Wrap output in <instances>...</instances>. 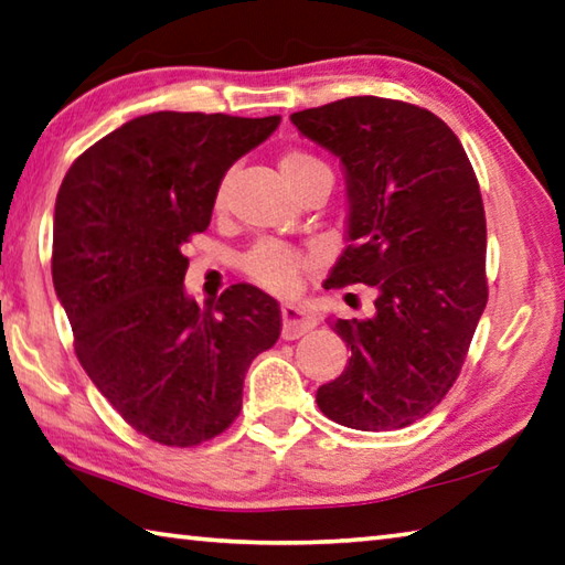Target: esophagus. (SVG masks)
<instances>
[{"label": "esophagus", "instance_id": "esophagus-1", "mask_svg": "<svg viewBox=\"0 0 565 565\" xmlns=\"http://www.w3.org/2000/svg\"><path fill=\"white\" fill-rule=\"evenodd\" d=\"M313 326H316L313 318L303 309H299V306H291V303L281 306V335L286 341H296V338H301L303 333L313 331Z\"/></svg>", "mask_w": 565, "mask_h": 565}]
</instances>
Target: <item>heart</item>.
I'll list each match as a JSON object with an SVG mask.
<instances>
[{
	"instance_id": "obj_1",
	"label": "heart",
	"mask_w": 565,
	"mask_h": 565,
	"mask_svg": "<svg viewBox=\"0 0 565 565\" xmlns=\"http://www.w3.org/2000/svg\"><path fill=\"white\" fill-rule=\"evenodd\" d=\"M279 170L284 180L289 182V188L294 190L301 180L313 175L318 170H328V168L326 162L309 156V152L286 150L279 158ZM224 202H227V192H224V184H220L217 194H214V210L217 212L224 210ZM303 266H306L303 256L291 247H284L279 242L254 244L242 259V271L247 274L256 286H262L264 291L276 294V296H289L296 291Z\"/></svg>"
}]
</instances>
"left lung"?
Listing matches in <instances>:
<instances>
[{"label":"left lung","mask_w":565,"mask_h":565,"mask_svg":"<svg viewBox=\"0 0 565 565\" xmlns=\"http://www.w3.org/2000/svg\"><path fill=\"white\" fill-rule=\"evenodd\" d=\"M341 158L348 247L328 289L367 284L375 316L338 318L348 367L318 387L333 423L385 433L443 403L487 306V220L479 182L443 118L405 100L353 96L291 116Z\"/></svg>","instance_id":"1"}]
</instances>
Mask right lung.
Returning a JSON list of instances; mask_svg holds the SVG:
<instances>
[{"mask_svg":"<svg viewBox=\"0 0 565 565\" xmlns=\"http://www.w3.org/2000/svg\"><path fill=\"white\" fill-rule=\"evenodd\" d=\"M279 120L150 113L81 152L58 188L51 276L76 358L152 443L222 435L252 361L279 341V303L256 286L234 284L204 311L182 286V247L210 227L224 172Z\"/></svg>","mask_w":565,"mask_h":565,"instance_id":"1","label":"right lung"}]
</instances>
